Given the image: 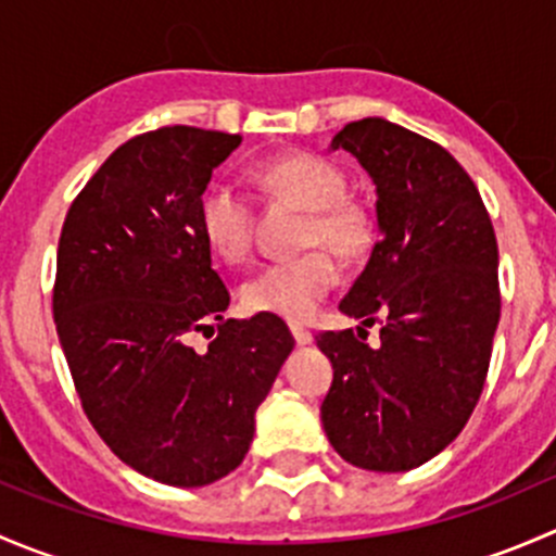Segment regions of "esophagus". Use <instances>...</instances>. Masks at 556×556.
I'll use <instances>...</instances> for the list:
<instances>
[{
    "mask_svg": "<svg viewBox=\"0 0 556 556\" xmlns=\"http://www.w3.org/2000/svg\"><path fill=\"white\" fill-rule=\"evenodd\" d=\"M290 333H293L295 344H299V346L312 344V333L306 328H301V325H290Z\"/></svg>",
    "mask_w": 556,
    "mask_h": 556,
    "instance_id": "esophagus-1",
    "label": "esophagus"
}]
</instances>
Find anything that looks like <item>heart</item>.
<instances>
[{
  "mask_svg": "<svg viewBox=\"0 0 556 556\" xmlns=\"http://www.w3.org/2000/svg\"><path fill=\"white\" fill-rule=\"evenodd\" d=\"M250 179L268 199L304 210L299 242L314 250L257 268L239 290L242 304L250 312L301 323L339 282V266L321 247L328 245L344 261L368 255L377 244V215L366 201L346 193L344 172L323 155L290 153L261 161L250 169ZM199 226L223 261L242 263L250 255L255 215L250 199L233 185L215 182L206 188Z\"/></svg>",
  "mask_w": 556,
  "mask_h": 556,
  "instance_id": "obj_1",
  "label": "heart"
}]
</instances>
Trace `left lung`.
<instances>
[{
	"instance_id": "1",
	"label": "left lung",
	"mask_w": 556,
	"mask_h": 556,
	"mask_svg": "<svg viewBox=\"0 0 556 556\" xmlns=\"http://www.w3.org/2000/svg\"><path fill=\"white\" fill-rule=\"evenodd\" d=\"M330 148L374 179L379 223L339 309L382 330L377 346L352 330L317 336L333 366L319 417L346 463L397 473L446 450L484 390L501 319L495 231L473 179L441 144L363 117Z\"/></svg>"
}]
</instances>
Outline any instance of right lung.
<instances>
[{
  "instance_id": "right-lung-1",
  "label": "right lung",
  "mask_w": 556,
  "mask_h": 556,
  "mask_svg": "<svg viewBox=\"0 0 556 556\" xmlns=\"http://www.w3.org/2000/svg\"><path fill=\"white\" fill-rule=\"evenodd\" d=\"M239 134L164 126L99 166L59 239L53 317L83 412L148 479L204 486L239 468L255 412L295 341L274 314L231 304L199 226L212 169ZM218 323L204 353L193 332Z\"/></svg>"
}]
</instances>
